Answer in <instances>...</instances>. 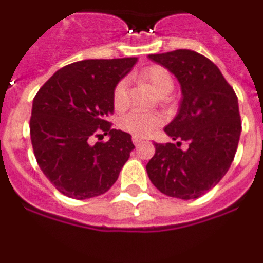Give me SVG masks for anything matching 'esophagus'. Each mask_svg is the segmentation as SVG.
Segmentation results:
<instances>
[{
  "label": "esophagus",
  "mask_w": 263,
  "mask_h": 263,
  "mask_svg": "<svg viewBox=\"0 0 263 263\" xmlns=\"http://www.w3.org/2000/svg\"><path fill=\"white\" fill-rule=\"evenodd\" d=\"M133 143H134V145H136V146H138L139 143H142V139L138 138V137H134V136H133Z\"/></svg>",
  "instance_id": "1"
}]
</instances>
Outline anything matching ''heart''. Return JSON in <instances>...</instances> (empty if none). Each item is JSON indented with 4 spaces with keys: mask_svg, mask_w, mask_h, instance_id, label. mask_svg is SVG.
<instances>
[{
    "mask_svg": "<svg viewBox=\"0 0 263 263\" xmlns=\"http://www.w3.org/2000/svg\"><path fill=\"white\" fill-rule=\"evenodd\" d=\"M137 78L150 85L158 96H166L174 89V79L167 68L162 66L146 67L139 72ZM129 100V83L126 79H122L116 84L113 89V105L116 109H124ZM163 120L155 113H141V111H130L120 118V127L124 132L133 134L138 138L150 137L155 130L162 125Z\"/></svg>",
    "mask_w": 263,
    "mask_h": 263,
    "instance_id": "heart-1",
    "label": "heart"
}]
</instances>
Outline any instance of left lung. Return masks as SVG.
Returning <instances> with one entry per match:
<instances>
[{"label":"left lung","mask_w":263,"mask_h":263,"mask_svg":"<svg viewBox=\"0 0 263 263\" xmlns=\"http://www.w3.org/2000/svg\"><path fill=\"white\" fill-rule=\"evenodd\" d=\"M182 85L179 113L164 127L176 143H154L146 170L153 184L170 197L191 200L215 187L231 167L241 134L238 100L208 58L191 50L154 53ZM185 142L187 147L182 149Z\"/></svg>","instance_id":"left-lung-1"}]
</instances>
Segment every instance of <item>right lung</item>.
Wrapping results in <instances>:
<instances>
[{
    "label": "right lung",
    "mask_w": 263,
    "mask_h": 263,
    "mask_svg": "<svg viewBox=\"0 0 263 263\" xmlns=\"http://www.w3.org/2000/svg\"><path fill=\"white\" fill-rule=\"evenodd\" d=\"M137 58L88 59L57 71L32 101L30 137L46 178L60 194L84 200L108 191L134 148L129 133L111 127L113 89ZM100 133L108 141L90 143Z\"/></svg>",
    "instance_id": "right-lung-1"
}]
</instances>
